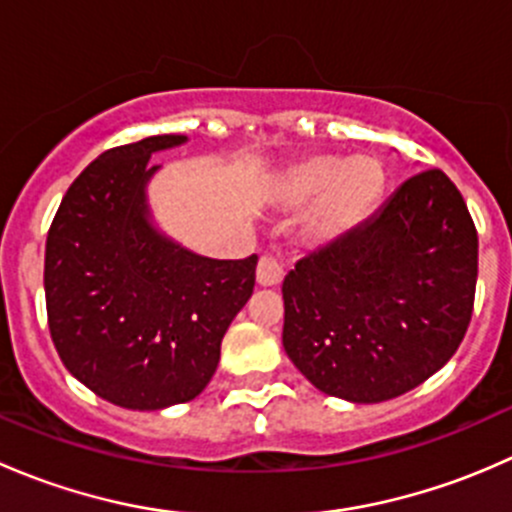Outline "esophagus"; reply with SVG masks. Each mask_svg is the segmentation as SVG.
I'll return each mask as SVG.
<instances>
[{"instance_id": "esophagus-1", "label": "esophagus", "mask_w": 512, "mask_h": 512, "mask_svg": "<svg viewBox=\"0 0 512 512\" xmlns=\"http://www.w3.org/2000/svg\"><path fill=\"white\" fill-rule=\"evenodd\" d=\"M285 277V267L277 257L262 255L260 262H257V285L260 287H277Z\"/></svg>"}]
</instances>
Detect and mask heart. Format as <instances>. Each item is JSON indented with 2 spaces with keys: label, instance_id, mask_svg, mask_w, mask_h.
Returning <instances> with one entry per match:
<instances>
[{
  "label": "heart",
  "instance_id": "heart-1",
  "mask_svg": "<svg viewBox=\"0 0 512 512\" xmlns=\"http://www.w3.org/2000/svg\"><path fill=\"white\" fill-rule=\"evenodd\" d=\"M384 165L374 156L337 158L317 153L287 170L280 200L287 208H307L302 232L312 245H334L354 235L379 205Z\"/></svg>",
  "mask_w": 512,
  "mask_h": 512
}]
</instances>
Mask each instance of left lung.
<instances>
[{"instance_id": "left-lung-1", "label": "left lung", "mask_w": 512, "mask_h": 512, "mask_svg": "<svg viewBox=\"0 0 512 512\" xmlns=\"http://www.w3.org/2000/svg\"><path fill=\"white\" fill-rule=\"evenodd\" d=\"M478 232L443 170L411 175L354 235L319 247L282 282V344L319 391L396 399L436 374L466 337Z\"/></svg>"}]
</instances>
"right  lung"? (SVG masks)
Returning <instances> with one entry per match:
<instances>
[{
    "instance_id": "right-lung-1",
    "label": "right lung",
    "mask_w": 512,
    "mask_h": 512,
    "mask_svg": "<svg viewBox=\"0 0 512 512\" xmlns=\"http://www.w3.org/2000/svg\"><path fill=\"white\" fill-rule=\"evenodd\" d=\"M151 136L101 153L71 183L46 237L49 332L66 369L133 411L195 399L213 379L227 327L252 297L257 255L210 260L153 225Z\"/></svg>"
}]
</instances>
